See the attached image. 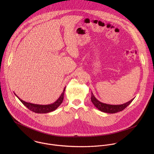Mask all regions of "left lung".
I'll use <instances>...</instances> for the list:
<instances>
[{"label": "left lung", "instance_id": "left-lung-1", "mask_svg": "<svg viewBox=\"0 0 154 154\" xmlns=\"http://www.w3.org/2000/svg\"><path fill=\"white\" fill-rule=\"evenodd\" d=\"M134 99H132L131 100H130L128 102H126L124 104H121V105H109V104L102 103L100 101H99L94 97V96L93 95L92 92H91V102L94 105V106L98 109H99L100 111H101L102 112L107 113H115L122 111L124 109H125L131 102L133 101Z\"/></svg>", "mask_w": 154, "mask_h": 154}]
</instances>
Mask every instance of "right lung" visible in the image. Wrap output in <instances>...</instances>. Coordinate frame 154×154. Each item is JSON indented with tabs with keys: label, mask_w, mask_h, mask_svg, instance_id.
Here are the masks:
<instances>
[{
	"label": "right lung",
	"mask_w": 154,
	"mask_h": 154,
	"mask_svg": "<svg viewBox=\"0 0 154 154\" xmlns=\"http://www.w3.org/2000/svg\"><path fill=\"white\" fill-rule=\"evenodd\" d=\"M65 88H64L63 92L61 93L60 97L54 103L49 105H38V104L26 102L23 100H21L20 98H19V97L17 96L16 94L15 95L20 100V101L32 112H33L36 113H49L55 110V109L61 104L64 98V93Z\"/></svg>",
	"instance_id": "1"
}]
</instances>
